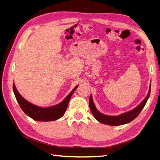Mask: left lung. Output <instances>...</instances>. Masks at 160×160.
I'll return each mask as SVG.
<instances>
[{"instance_id": "obj_1", "label": "left lung", "mask_w": 160, "mask_h": 160, "mask_svg": "<svg viewBox=\"0 0 160 160\" xmlns=\"http://www.w3.org/2000/svg\"><path fill=\"white\" fill-rule=\"evenodd\" d=\"M150 93H151V85H150V89L147 96L146 97V98L142 101V103H140L138 106H137L135 108L130 110V111L121 114V115H119L118 116L105 115L99 112L96 108L95 106H94V103L92 101V97L91 94L89 99L90 108L93 116L94 117V118H95L98 122L104 123V124L110 126L123 125L125 124V123H128L130 122H132L133 119H135L136 117L139 115V114L141 112L142 109L144 108V106L146 105V102H147V100L150 96Z\"/></svg>"}]
</instances>
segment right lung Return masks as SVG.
<instances>
[{
    "label": "right lung",
    "instance_id": "obj_1",
    "mask_svg": "<svg viewBox=\"0 0 160 160\" xmlns=\"http://www.w3.org/2000/svg\"><path fill=\"white\" fill-rule=\"evenodd\" d=\"M77 87L78 86L74 88L60 103L48 108H41L35 106L25 100L16 90L14 83H13V90H14L16 99L22 111L34 120L41 122L54 121L63 117L68 108L70 97L77 88Z\"/></svg>",
    "mask_w": 160,
    "mask_h": 160
}]
</instances>
